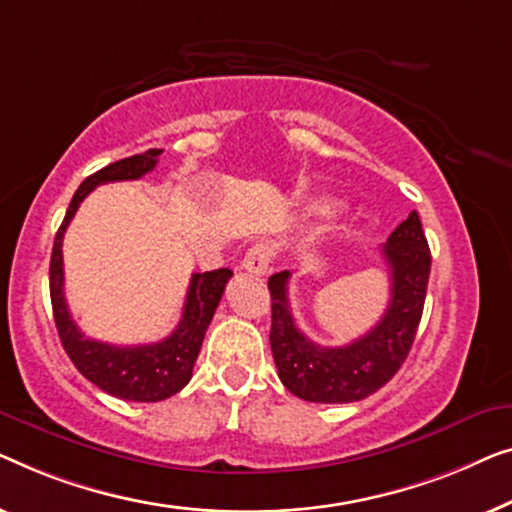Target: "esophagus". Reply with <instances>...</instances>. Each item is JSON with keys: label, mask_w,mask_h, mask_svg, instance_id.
<instances>
[{"label": "esophagus", "mask_w": 512, "mask_h": 512, "mask_svg": "<svg viewBox=\"0 0 512 512\" xmlns=\"http://www.w3.org/2000/svg\"><path fill=\"white\" fill-rule=\"evenodd\" d=\"M273 257V250L269 243H255L253 248L248 250L246 257H243V269L248 273H255V276H264L266 269H269Z\"/></svg>", "instance_id": "obj_1"}]
</instances>
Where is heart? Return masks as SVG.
Returning <instances> with one entry per match:
<instances>
[{
    "instance_id": "obj_1",
    "label": "heart",
    "mask_w": 512,
    "mask_h": 512,
    "mask_svg": "<svg viewBox=\"0 0 512 512\" xmlns=\"http://www.w3.org/2000/svg\"><path fill=\"white\" fill-rule=\"evenodd\" d=\"M311 208H313L315 213H322V215H325V213H331V211H334V208H336V201H334V199H329V197H320V199H315V201H313Z\"/></svg>"
}]
</instances>
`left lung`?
<instances>
[{"label":"left lung","mask_w":512,"mask_h":512,"mask_svg":"<svg viewBox=\"0 0 512 512\" xmlns=\"http://www.w3.org/2000/svg\"><path fill=\"white\" fill-rule=\"evenodd\" d=\"M380 255L390 266V306L376 327L343 348H322L294 325L287 280L273 273L271 352L278 378L294 397L315 403H350L378 392L401 369L415 341L431 271V253L415 211L390 234Z\"/></svg>","instance_id":"1"}]
</instances>
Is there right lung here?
I'll return each mask as SVG.
<instances>
[{
    "mask_svg": "<svg viewBox=\"0 0 512 512\" xmlns=\"http://www.w3.org/2000/svg\"><path fill=\"white\" fill-rule=\"evenodd\" d=\"M162 150H146L143 155H132L99 169L97 174L85 178L67 208L60 229H57L53 255H50V301H53L55 327L60 334L62 348L71 362L90 383L104 390L111 397L125 401L153 403L174 397L190 383L194 362L204 343L206 329L211 325L215 308H218L227 280L232 278L229 269H215L192 273L190 287L183 306V318L178 327L160 343L150 345H111L95 341L83 334L71 318L67 299H64V264H62V239L71 218H74L81 201L97 185L115 181H136L155 169Z\"/></svg>",
    "mask_w": 512,
    "mask_h": 512,
    "instance_id": "add662e5",
    "label": "right lung"
}]
</instances>
